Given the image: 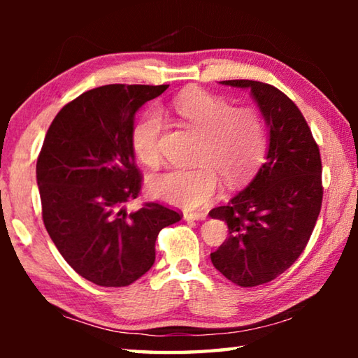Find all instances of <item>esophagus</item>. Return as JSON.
<instances>
[{
  "label": "esophagus",
  "instance_id": "34e87169",
  "mask_svg": "<svg viewBox=\"0 0 358 358\" xmlns=\"http://www.w3.org/2000/svg\"><path fill=\"white\" fill-rule=\"evenodd\" d=\"M185 221H203L207 215L205 213H185L183 215Z\"/></svg>",
  "mask_w": 358,
  "mask_h": 358
}]
</instances>
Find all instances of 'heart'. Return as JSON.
I'll list each match as a JSON object with an SVG mask.
<instances>
[{
    "label": "heart",
    "instance_id": "b5f03b06",
    "mask_svg": "<svg viewBox=\"0 0 358 358\" xmlns=\"http://www.w3.org/2000/svg\"><path fill=\"white\" fill-rule=\"evenodd\" d=\"M175 112L194 131L205 137L201 164L192 171L171 169L151 180L150 189L161 201L175 207H202L220 191L217 169L229 183L250 178L264 159L266 128L264 117L254 107H237L232 102L205 92H187L175 101ZM164 121L157 112H147L131 134L136 156L145 166L161 159L159 142Z\"/></svg>",
    "mask_w": 358,
    "mask_h": 358
}]
</instances>
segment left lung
I'll list each match as a JSON object with an SVG mask.
<instances>
[{"label": "left lung", "mask_w": 358, "mask_h": 358, "mask_svg": "<svg viewBox=\"0 0 358 358\" xmlns=\"http://www.w3.org/2000/svg\"><path fill=\"white\" fill-rule=\"evenodd\" d=\"M250 90L268 128V150L256 177L227 205L210 211L229 237L210 254L215 268L241 287L284 273L310 240L322 205V162L305 117L268 83L224 80Z\"/></svg>", "instance_id": "obj_1"}]
</instances>
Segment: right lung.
<instances>
[{
  "label": "right lung",
  "instance_id": "1",
  "mask_svg": "<svg viewBox=\"0 0 358 358\" xmlns=\"http://www.w3.org/2000/svg\"><path fill=\"white\" fill-rule=\"evenodd\" d=\"M169 85H104L66 104L48 128L36 164L42 220L58 251L85 280L129 286L155 264L161 229L181 215L141 192L131 134L136 112Z\"/></svg>",
  "mask_w": 358,
  "mask_h": 358
}]
</instances>
